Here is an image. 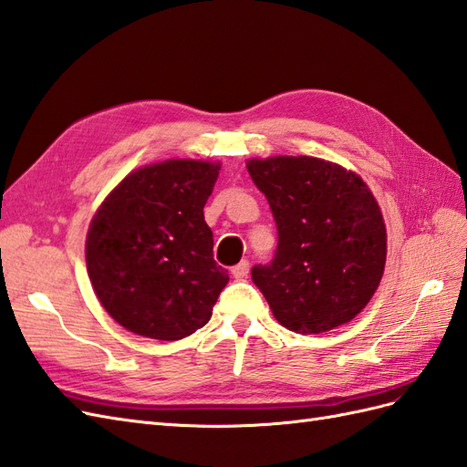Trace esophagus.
Segmentation results:
<instances>
[{
	"label": "esophagus",
	"instance_id": "esophagus-1",
	"mask_svg": "<svg viewBox=\"0 0 467 467\" xmlns=\"http://www.w3.org/2000/svg\"><path fill=\"white\" fill-rule=\"evenodd\" d=\"M248 270H250L248 260H241L236 266H233L231 274H233V276H234L236 280H244V278L248 276Z\"/></svg>",
	"mask_w": 467,
	"mask_h": 467
}]
</instances>
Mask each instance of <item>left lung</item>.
<instances>
[{"label": "left lung", "mask_w": 467, "mask_h": 467, "mask_svg": "<svg viewBox=\"0 0 467 467\" xmlns=\"http://www.w3.org/2000/svg\"><path fill=\"white\" fill-rule=\"evenodd\" d=\"M278 226L270 265L253 282L284 327L312 336L348 324L370 302L385 272L387 229L357 173L309 155L248 160Z\"/></svg>", "instance_id": "8db88e82"}]
</instances>
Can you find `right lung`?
<instances>
[{"instance_id": "obj_1", "label": "right lung", "mask_w": 467, "mask_h": 467, "mask_svg": "<svg viewBox=\"0 0 467 467\" xmlns=\"http://www.w3.org/2000/svg\"><path fill=\"white\" fill-rule=\"evenodd\" d=\"M219 161L143 165L102 201L87 234L94 294L119 326L177 341L207 324L229 274L213 258L202 207Z\"/></svg>"}]
</instances>
